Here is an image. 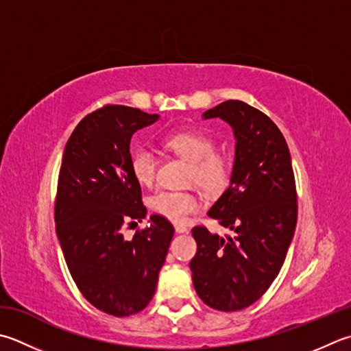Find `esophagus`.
Returning a JSON list of instances; mask_svg holds the SVG:
<instances>
[{"instance_id": "34e87169", "label": "esophagus", "mask_w": 351, "mask_h": 351, "mask_svg": "<svg viewBox=\"0 0 351 351\" xmlns=\"http://www.w3.org/2000/svg\"><path fill=\"white\" fill-rule=\"evenodd\" d=\"M175 231L178 232V234H182V232H187L189 231V226L184 225V223H175Z\"/></svg>"}]
</instances>
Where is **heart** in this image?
I'll return each instance as SVG.
<instances>
[{"instance_id": "obj_1", "label": "heart", "mask_w": 351, "mask_h": 351, "mask_svg": "<svg viewBox=\"0 0 351 351\" xmlns=\"http://www.w3.org/2000/svg\"><path fill=\"white\" fill-rule=\"evenodd\" d=\"M171 152L191 162L190 181L207 195H219L230 180L228 161L215 154V144L207 136L191 130H182L169 135L164 140ZM130 169L141 185H150L156 173V156L150 149L135 150L130 158ZM150 207L170 221L181 222L199 207V199L189 191H160L150 199Z\"/></svg>"}]
</instances>
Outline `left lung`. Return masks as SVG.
<instances>
[{"instance_id": "left-lung-1", "label": "left lung", "mask_w": 351, "mask_h": 351, "mask_svg": "<svg viewBox=\"0 0 351 351\" xmlns=\"http://www.w3.org/2000/svg\"><path fill=\"white\" fill-rule=\"evenodd\" d=\"M202 119H221L236 140L230 185L207 213L232 236L205 226L191 230L197 243L191 278L211 308L242 311L269 289L293 239L297 190L291 152L276 123L245 101H223Z\"/></svg>"}]
</instances>
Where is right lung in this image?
<instances>
[{
  "instance_id": "1",
  "label": "right lung",
  "mask_w": 351,
  "mask_h": 351,
  "mask_svg": "<svg viewBox=\"0 0 351 351\" xmlns=\"http://www.w3.org/2000/svg\"><path fill=\"white\" fill-rule=\"evenodd\" d=\"M158 120L136 108L105 106L75 126L62 155L54 207L60 248L82 295L114 317L149 304L175 232L158 215L132 240L121 231L147 215L130 169V140Z\"/></svg>"
}]
</instances>
